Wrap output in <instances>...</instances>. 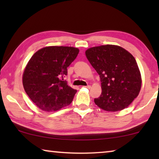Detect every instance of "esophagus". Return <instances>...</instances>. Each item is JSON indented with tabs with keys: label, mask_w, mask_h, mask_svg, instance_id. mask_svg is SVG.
I'll return each instance as SVG.
<instances>
[{
	"label": "esophagus",
	"mask_w": 159,
	"mask_h": 159,
	"mask_svg": "<svg viewBox=\"0 0 159 159\" xmlns=\"http://www.w3.org/2000/svg\"><path fill=\"white\" fill-rule=\"evenodd\" d=\"M85 88H88V89H90V88H91V86L88 85H86V86H85Z\"/></svg>",
	"instance_id": "1"
}]
</instances>
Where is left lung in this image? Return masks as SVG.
Segmentation results:
<instances>
[{
    "instance_id": "8db88e82",
    "label": "left lung",
    "mask_w": 159,
    "mask_h": 159,
    "mask_svg": "<svg viewBox=\"0 0 159 159\" xmlns=\"http://www.w3.org/2000/svg\"><path fill=\"white\" fill-rule=\"evenodd\" d=\"M85 55L99 75L102 94L94 102L107 111H121L138 96L142 79L135 59L118 45L90 48Z\"/></svg>"
}]
</instances>
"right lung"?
Returning a JSON list of instances; mask_svg holds the SVG:
<instances>
[{"label": "right lung", "instance_id": "add662e5", "mask_svg": "<svg viewBox=\"0 0 159 159\" xmlns=\"http://www.w3.org/2000/svg\"><path fill=\"white\" fill-rule=\"evenodd\" d=\"M79 52L74 47L49 46L38 50L29 60L24 71L23 86L39 108L56 111L71 103L77 90L67 85L64 77Z\"/></svg>", "mask_w": 159, "mask_h": 159}]
</instances>
